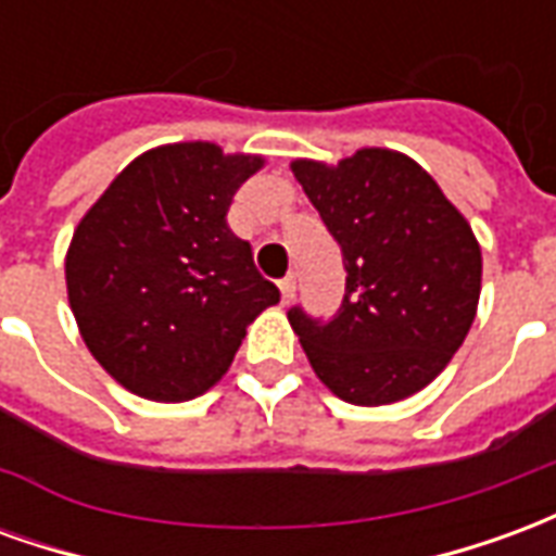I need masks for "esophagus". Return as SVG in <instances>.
I'll list each match as a JSON object with an SVG mask.
<instances>
[{
    "label": "esophagus",
    "instance_id": "34e87169",
    "mask_svg": "<svg viewBox=\"0 0 556 556\" xmlns=\"http://www.w3.org/2000/svg\"><path fill=\"white\" fill-rule=\"evenodd\" d=\"M279 291H282V303H291L294 291H298V282H294V277L279 279Z\"/></svg>",
    "mask_w": 556,
    "mask_h": 556
}]
</instances>
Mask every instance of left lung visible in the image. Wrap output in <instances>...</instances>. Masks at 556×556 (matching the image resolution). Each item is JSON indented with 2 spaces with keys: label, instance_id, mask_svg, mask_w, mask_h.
<instances>
[{
  "label": "left lung",
  "instance_id": "obj_1",
  "mask_svg": "<svg viewBox=\"0 0 556 556\" xmlns=\"http://www.w3.org/2000/svg\"><path fill=\"white\" fill-rule=\"evenodd\" d=\"M291 172L345 262L337 313L289 309L315 375L351 405L414 396L441 375L477 315L482 255L467 219L429 172L384 148H363L339 166L298 160Z\"/></svg>",
  "mask_w": 556,
  "mask_h": 556
}]
</instances>
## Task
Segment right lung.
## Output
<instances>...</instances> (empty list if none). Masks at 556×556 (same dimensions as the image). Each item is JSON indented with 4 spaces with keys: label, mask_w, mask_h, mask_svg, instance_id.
Segmentation results:
<instances>
[{
    "label": "right lung",
    "mask_w": 556,
    "mask_h": 556,
    "mask_svg": "<svg viewBox=\"0 0 556 556\" xmlns=\"http://www.w3.org/2000/svg\"><path fill=\"white\" fill-rule=\"evenodd\" d=\"M258 166L262 157H226L211 142L154 148L74 231L67 301L94 361L130 393L154 402L205 393L247 325L279 301L226 219Z\"/></svg>",
    "instance_id": "1"
}]
</instances>
